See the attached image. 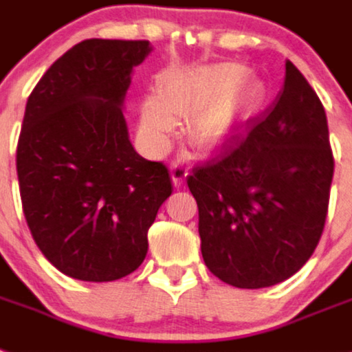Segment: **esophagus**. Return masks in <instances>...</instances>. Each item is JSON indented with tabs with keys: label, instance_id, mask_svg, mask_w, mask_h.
Wrapping results in <instances>:
<instances>
[{
	"label": "esophagus",
	"instance_id": "34e87169",
	"mask_svg": "<svg viewBox=\"0 0 352 352\" xmlns=\"http://www.w3.org/2000/svg\"><path fill=\"white\" fill-rule=\"evenodd\" d=\"M170 173H172V180L173 184L175 186H180L182 182H184V179L188 177V166H186L182 161H172V164H170Z\"/></svg>",
	"mask_w": 352,
	"mask_h": 352
}]
</instances>
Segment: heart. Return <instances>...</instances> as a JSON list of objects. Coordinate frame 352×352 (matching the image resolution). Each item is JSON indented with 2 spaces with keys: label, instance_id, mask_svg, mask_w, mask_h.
I'll use <instances>...</instances> for the list:
<instances>
[{
  "label": "heart",
  "instance_id": "b5f03b06",
  "mask_svg": "<svg viewBox=\"0 0 352 352\" xmlns=\"http://www.w3.org/2000/svg\"><path fill=\"white\" fill-rule=\"evenodd\" d=\"M243 74L239 65L168 74L157 83V97H148L142 104L140 131L145 142L154 151H163L175 120L195 117L189 127L191 143L200 151L221 146L258 100L255 88L235 83Z\"/></svg>",
  "mask_w": 352,
  "mask_h": 352
}]
</instances>
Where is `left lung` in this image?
Here are the masks:
<instances>
[{
    "label": "left lung",
    "instance_id": "left-lung-1",
    "mask_svg": "<svg viewBox=\"0 0 352 352\" xmlns=\"http://www.w3.org/2000/svg\"><path fill=\"white\" fill-rule=\"evenodd\" d=\"M333 170L322 102L287 62L273 106L188 177L210 273L239 289L276 285L298 273L322 235Z\"/></svg>",
    "mask_w": 352,
    "mask_h": 352
}]
</instances>
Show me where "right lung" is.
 I'll use <instances>...</instances> for the list:
<instances>
[{
    "mask_svg": "<svg viewBox=\"0 0 352 352\" xmlns=\"http://www.w3.org/2000/svg\"><path fill=\"white\" fill-rule=\"evenodd\" d=\"M151 51L148 41L79 42L26 102L15 155L24 218L45 258L76 280L136 271L172 195L168 168L134 151L122 113L133 67Z\"/></svg>",
    "mask_w": 352,
    "mask_h": 352,
    "instance_id": "1",
    "label": "right lung"
}]
</instances>
